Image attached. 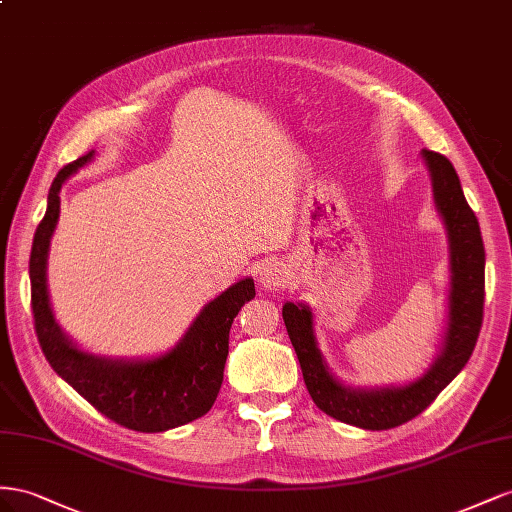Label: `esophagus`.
I'll return each instance as SVG.
<instances>
[{
    "label": "esophagus",
    "mask_w": 512,
    "mask_h": 512,
    "mask_svg": "<svg viewBox=\"0 0 512 512\" xmlns=\"http://www.w3.org/2000/svg\"><path fill=\"white\" fill-rule=\"evenodd\" d=\"M257 283L268 291H276L287 283V272L281 264H276V261H266V264L259 268Z\"/></svg>",
    "instance_id": "1"
}]
</instances>
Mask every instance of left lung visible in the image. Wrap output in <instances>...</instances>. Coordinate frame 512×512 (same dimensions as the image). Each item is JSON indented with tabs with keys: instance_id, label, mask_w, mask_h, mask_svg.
<instances>
[{
	"instance_id": "1",
	"label": "left lung",
	"mask_w": 512,
	"mask_h": 512,
	"mask_svg": "<svg viewBox=\"0 0 512 512\" xmlns=\"http://www.w3.org/2000/svg\"><path fill=\"white\" fill-rule=\"evenodd\" d=\"M431 178L433 203L448 238V321L440 354L414 382L399 386L358 388L334 375L315 337V315L309 304L285 302L283 319L294 345L304 384L321 412L369 431L399 427L435 401L470 360L483 324L485 246L478 218L467 206L459 175L442 154L422 150Z\"/></svg>"
}]
</instances>
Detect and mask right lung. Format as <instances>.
<instances>
[{"mask_svg":"<svg viewBox=\"0 0 512 512\" xmlns=\"http://www.w3.org/2000/svg\"><path fill=\"white\" fill-rule=\"evenodd\" d=\"M96 152L66 165L51 184L47 214L36 229L29 255L34 324L42 352L53 371L90 401L100 414L141 433H160L201 418L214 405L229 354V330L244 302L255 298L251 276L210 300L184 337L163 354L148 358H111L81 349L57 324L47 266L51 240L60 221V191Z\"/></svg>","mask_w":512,"mask_h":512,"instance_id":"1","label":"right lung"}]
</instances>
